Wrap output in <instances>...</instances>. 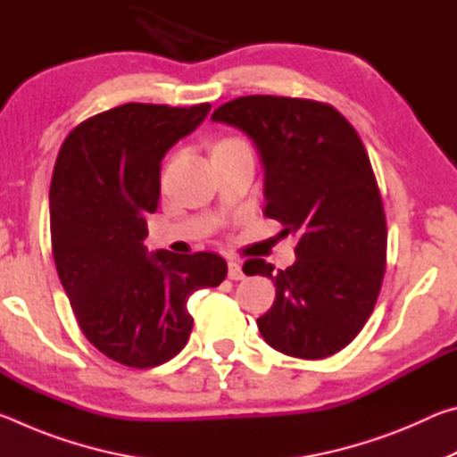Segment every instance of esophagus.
Returning <instances> with one entry per match:
<instances>
[{
    "label": "esophagus",
    "instance_id": "esophagus-1",
    "mask_svg": "<svg viewBox=\"0 0 457 457\" xmlns=\"http://www.w3.org/2000/svg\"><path fill=\"white\" fill-rule=\"evenodd\" d=\"M228 276H229V280H244L245 274L242 270V264H239V262H236V260H231L228 264Z\"/></svg>",
    "mask_w": 457,
    "mask_h": 457
}]
</instances>
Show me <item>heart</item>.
Listing matches in <instances>:
<instances>
[{"label": "heart", "mask_w": 457, "mask_h": 457, "mask_svg": "<svg viewBox=\"0 0 457 457\" xmlns=\"http://www.w3.org/2000/svg\"><path fill=\"white\" fill-rule=\"evenodd\" d=\"M229 141H237V138H223V141H220L218 145H221V143H229Z\"/></svg>", "instance_id": "b5f03b06"}]
</instances>
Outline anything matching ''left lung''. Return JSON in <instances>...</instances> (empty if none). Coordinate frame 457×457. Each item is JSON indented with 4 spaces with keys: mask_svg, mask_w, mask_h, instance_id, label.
Returning <instances> with one entry per match:
<instances>
[{
    "mask_svg": "<svg viewBox=\"0 0 457 457\" xmlns=\"http://www.w3.org/2000/svg\"><path fill=\"white\" fill-rule=\"evenodd\" d=\"M215 122L256 143L266 169V218L298 234L296 262L278 270L253 258L247 276L274 280L276 300L258 319L272 349L324 359L365 327L381 292L386 221L365 145L335 106L319 100L252 95L215 108Z\"/></svg>",
    "mask_w": 457,
    "mask_h": 457,
    "instance_id": "8db88e82",
    "label": "left lung"
}]
</instances>
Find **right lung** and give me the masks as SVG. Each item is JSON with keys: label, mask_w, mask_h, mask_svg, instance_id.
Wrapping results in <instances>:
<instances>
[{"label": "right lung", "mask_w": 457, "mask_h": 457, "mask_svg": "<svg viewBox=\"0 0 457 457\" xmlns=\"http://www.w3.org/2000/svg\"><path fill=\"white\" fill-rule=\"evenodd\" d=\"M212 104L129 103L95 114L60 146L50 185L52 253L79 327L108 359L163 365L187 345V300L220 286L213 252L146 253L165 153L195 130Z\"/></svg>", "instance_id": "obj_1"}]
</instances>
